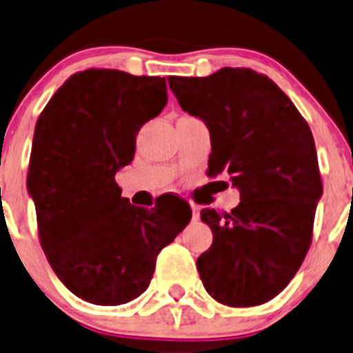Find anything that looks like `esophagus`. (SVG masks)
<instances>
[{"mask_svg":"<svg viewBox=\"0 0 353 353\" xmlns=\"http://www.w3.org/2000/svg\"><path fill=\"white\" fill-rule=\"evenodd\" d=\"M191 210H193V219L200 217V207H198V205L191 203Z\"/></svg>","mask_w":353,"mask_h":353,"instance_id":"esophagus-1","label":"esophagus"}]
</instances>
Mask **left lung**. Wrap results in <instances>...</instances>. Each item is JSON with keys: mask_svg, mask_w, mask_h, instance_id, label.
Listing matches in <instances>:
<instances>
[{"mask_svg": "<svg viewBox=\"0 0 353 353\" xmlns=\"http://www.w3.org/2000/svg\"><path fill=\"white\" fill-rule=\"evenodd\" d=\"M181 108L210 132L208 176H231V214L201 210L214 241L196 260L208 295L229 307L269 302L310 246L323 183L305 119L269 77L224 67L208 77H169Z\"/></svg>", "mask_w": 353, "mask_h": 353, "instance_id": "left-lung-1", "label": "left lung"}]
</instances>
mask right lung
I'll return each mask as SVG.
<instances>
[{"mask_svg": "<svg viewBox=\"0 0 353 353\" xmlns=\"http://www.w3.org/2000/svg\"><path fill=\"white\" fill-rule=\"evenodd\" d=\"M165 103V77L90 68L67 79L37 119L27 191L39 241L58 279L84 302L138 299L160 250L190 224L186 201L139 208L115 183L134 159L141 125Z\"/></svg>", "mask_w": 353, "mask_h": 353, "instance_id": "obj_1", "label": "right lung"}]
</instances>
